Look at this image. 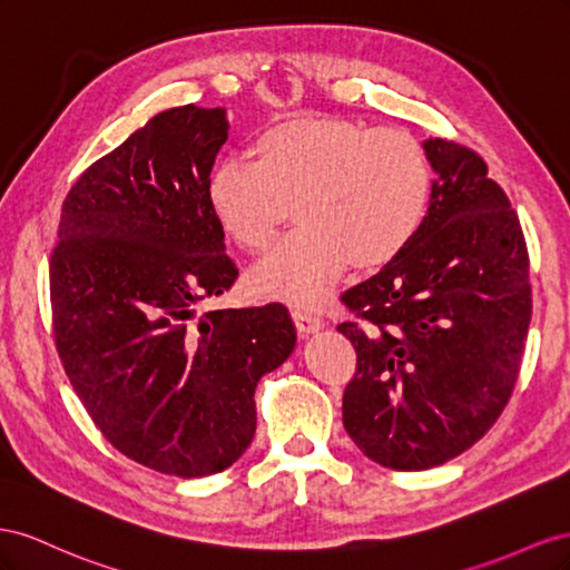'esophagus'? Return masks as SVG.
<instances>
[{"instance_id": "34e87169", "label": "esophagus", "mask_w": 570, "mask_h": 570, "mask_svg": "<svg viewBox=\"0 0 570 570\" xmlns=\"http://www.w3.org/2000/svg\"><path fill=\"white\" fill-rule=\"evenodd\" d=\"M294 322H296L301 334H315L324 327L322 320L317 315H313L311 311H294Z\"/></svg>"}]
</instances>
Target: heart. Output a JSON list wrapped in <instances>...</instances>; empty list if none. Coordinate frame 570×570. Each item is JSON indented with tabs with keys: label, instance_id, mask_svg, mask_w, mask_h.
Returning <instances> with one entry per match:
<instances>
[{
	"label": "heart",
	"instance_id": "1",
	"mask_svg": "<svg viewBox=\"0 0 570 570\" xmlns=\"http://www.w3.org/2000/svg\"><path fill=\"white\" fill-rule=\"evenodd\" d=\"M207 203L240 248L265 253L294 203L286 236L253 284L294 305H317L348 263H392L428 215L432 169L420 140L401 128L296 117L265 128L253 159L224 157L207 178Z\"/></svg>",
	"mask_w": 570,
	"mask_h": 570
}]
</instances>
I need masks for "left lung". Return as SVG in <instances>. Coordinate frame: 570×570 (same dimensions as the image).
<instances>
[{
  "mask_svg": "<svg viewBox=\"0 0 570 570\" xmlns=\"http://www.w3.org/2000/svg\"><path fill=\"white\" fill-rule=\"evenodd\" d=\"M436 174L425 222L401 255L344 303L357 355L344 428L392 470L442 465L482 439L509 403L532 315L523 229L484 159L422 142Z\"/></svg>",
  "mask_w": 570,
  "mask_h": 570,
  "instance_id": "8db88e82",
  "label": "left lung"
}]
</instances>
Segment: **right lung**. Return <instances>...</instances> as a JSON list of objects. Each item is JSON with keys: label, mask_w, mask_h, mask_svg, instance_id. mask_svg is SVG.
I'll use <instances>...</instances> for the list:
<instances>
[{"label": "right lung", "mask_w": 570, "mask_h": 570, "mask_svg": "<svg viewBox=\"0 0 570 570\" xmlns=\"http://www.w3.org/2000/svg\"><path fill=\"white\" fill-rule=\"evenodd\" d=\"M226 109L159 111L97 159L61 205L50 263L63 370L114 449L157 473L205 478L255 434V386L296 346L282 303L213 311L238 269L207 203Z\"/></svg>", "instance_id": "right-lung-1"}]
</instances>
